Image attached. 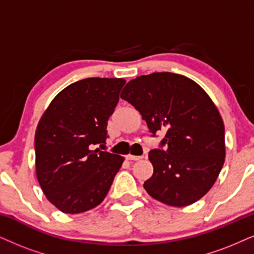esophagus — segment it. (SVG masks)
I'll list each match as a JSON object with an SVG mask.
<instances>
[{
	"label": "esophagus",
	"mask_w": 254,
	"mask_h": 254,
	"mask_svg": "<svg viewBox=\"0 0 254 254\" xmlns=\"http://www.w3.org/2000/svg\"><path fill=\"white\" fill-rule=\"evenodd\" d=\"M143 157L142 156H133V155H127V160H139L142 159Z\"/></svg>",
	"instance_id": "obj_1"
}]
</instances>
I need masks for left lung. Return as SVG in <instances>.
Here are the masks:
<instances>
[{
	"label": "left lung",
	"mask_w": 254,
	"mask_h": 254,
	"mask_svg": "<svg viewBox=\"0 0 254 254\" xmlns=\"http://www.w3.org/2000/svg\"><path fill=\"white\" fill-rule=\"evenodd\" d=\"M122 92L152 136L165 132L164 150L149 152L153 173L144 183L147 193L176 207L204 197L225 160V127L210 96L194 81L172 72L139 76Z\"/></svg>",
	"instance_id": "8db88e82"
}]
</instances>
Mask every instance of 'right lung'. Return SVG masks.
<instances>
[{
  "instance_id": "add662e5",
  "label": "right lung",
  "mask_w": 254,
  "mask_h": 254,
  "mask_svg": "<svg viewBox=\"0 0 254 254\" xmlns=\"http://www.w3.org/2000/svg\"><path fill=\"white\" fill-rule=\"evenodd\" d=\"M125 79L91 77L63 89L38 122L36 176L42 191L64 213H82L104 200L124 162L94 149L105 144L108 121Z\"/></svg>"
}]
</instances>
